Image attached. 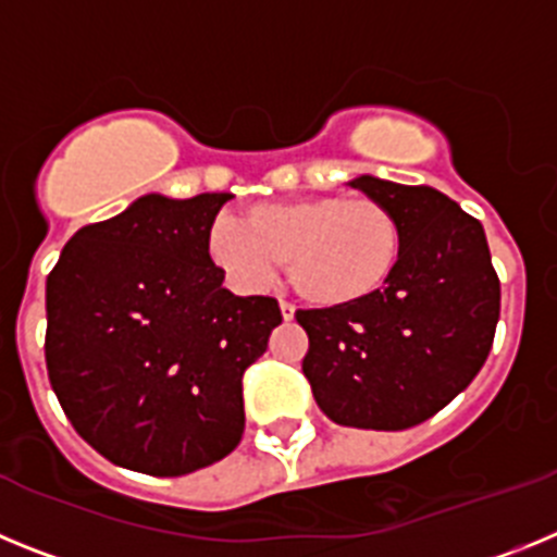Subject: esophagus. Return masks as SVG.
I'll return each instance as SVG.
<instances>
[{
    "label": "esophagus",
    "mask_w": 557,
    "mask_h": 557,
    "mask_svg": "<svg viewBox=\"0 0 557 557\" xmlns=\"http://www.w3.org/2000/svg\"><path fill=\"white\" fill-rule=\"evenodd\" d=\"M278 309H282L284 321H293V318H295V307H293V304L282 301V304H278Z\"/></svg>",
    "instance_id": "esophagus-1"
}]
</instances>
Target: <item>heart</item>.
Masks as SVG:
<instances>
[{
    "label": "heart",
    "mask_w": 557,
    "mask_h": 557,
    "mask_svg": "<svg viewBox=\"0 0 557 557\" xmlns=\"http://www.w3.org/2000/svg\"><path fill=\"white\" fill-rule=\"evenodd\" d=\"M401 245V223L385 203L343 195L256 203L243 223L220 214L206 234L209 259L236 289L259 293L287 262L295 293L321 309L373 298L396 273Z\"/></svg>",
    "instance_id": "1"
}]
</instances>
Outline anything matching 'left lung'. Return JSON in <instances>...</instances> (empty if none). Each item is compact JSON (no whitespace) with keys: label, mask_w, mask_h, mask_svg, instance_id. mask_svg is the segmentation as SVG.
<instances>
[{"label":"left lung","mask_w":557,"mask_h":557,"mask_svg":"<svg viewBox=\"0 0 557 557\" xmlns=\"http://www.w3.org/2000/svg\"><path fill=\"white\" fill-rule=\"evenodd\" d=\"M401 223V259L373 298L301 309L304 376L339 426L410 430L444 410L488 359L499 278L480 220L432 186L376 175L348 181Z\"/></svg>","instance_id":"left-lung-1"}]
</instances>
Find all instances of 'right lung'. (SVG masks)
Segmentation results:
<instances>
[{
	"label": "right lung",
	"instance_id": "right-lung-1",
	"mask_svg": "<svg viewBox=\"0 0 557 557\" xmlns=\"http://www.w3.org/2000/svg\"><path fill=\"white\" fill-rule=\"evenodd\" d=\"M231 198L141 195L83 225L47 275L49 385L77 435L122 469L181 476L243 441V373L282 309L225 289L209 259L206 234Z\"/></svg>",
	"mask_w": 557,
	"mask_h": 557
}]
</instances>
